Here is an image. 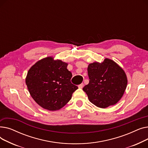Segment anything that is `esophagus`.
<instances>
[{
  "label": "esophagus",
  "instance_id": "obj_1",
  "mask_svg": "<svg viewBox=\"0 0 148 148\" xmlns=\"http://www.w3.org/2000/svg\"><path fill=\"white\" fill-rule=\"evenodd\" d=\"M83 86H84V84H83V83H82V84H79V86H78L79 88H80V89H82V88H83Z\"/></svg>",
  "mask_w": 148,
  "mask_h": 148
}]
</instances>
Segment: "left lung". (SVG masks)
<instances>
[{
  "label": "left lung",
  "instance_id": "1",
  "mask_svg": "<svg viewBox=\"0 0 148 148\" xmlns=\"http://www.w3.org/2000/svg\"><path fill=\"white\" fill-rule=\"evenodd\" d=\"M89 84L83 90L89 101L98 107L105 108L117 103L127 86V77L123 69L112 59L95 62L88 67Z\"/></svg>",
  "mask_w": 148,
  "mask_h": 148
}]
</instances>
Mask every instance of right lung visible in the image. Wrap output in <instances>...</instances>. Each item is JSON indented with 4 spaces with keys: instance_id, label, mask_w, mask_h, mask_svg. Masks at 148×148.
<instances>
[{
    "instance_id": "right-lung-1",
    "label": "right lung",
    "mask_w": 148,
    "mask_h": 148,
    "mask_svg": "<svg viewBox=\"0 0 148 148\" xmlns=\"http://www.w3.org/2000/svg\"><path fill=\"white\" fill-rule=\"evenodd\" d=\"M68 64L51 56L36 62L29 69L26 84L31 97L44 109L58 110L71 99L78 87L71 82Z\"/></svg>"
}]
</instances>
